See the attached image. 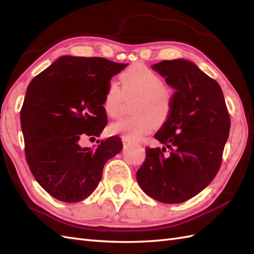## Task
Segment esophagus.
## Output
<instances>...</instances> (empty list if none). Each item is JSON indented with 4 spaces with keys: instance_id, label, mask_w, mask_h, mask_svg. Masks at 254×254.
<instances>
[{
    "instance_id": "1",
    "label": "esophagus",
    "mask_w": 254,
    "mask_h": 254,
    "mask_svg": "<svg viewBox=\"0 0 254 254\" xmlns=\"http://www.w3.org/2000/svg\"><path fill=\"white\" fill-rule=\"evenodd\" d=\"M122 141H123V143H124V145H130V144H133L131 141L128 140L127 137H123Z\"/></svg>"
}]
</instances>
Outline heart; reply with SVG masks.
<instances>
[{
  "mask_svg": "<svg viewBox=\"0 0 254 254\" xmlns=\"http://www.w3.org/2000/svg\"><path fill=\"white\" fill-rule=\"evenodd\" d=\"M125 92L137 94L133 102L130 117L123 118L110 125V131L122 134L128 140H140L155 127L156 123H162L171 110L172 94L165 88L162 78L150 68L141 64L133 65L121 75ZM123 91L117 81H110L104 95V109L111 118H118L121 113ZM155 121H153V120Z\"/></svg>",
  "mask_w": 254,
  "mask_h": 254,
  "instance_id": "obj_1",
  "label": "heart"
}]
</instances>
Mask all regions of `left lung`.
<instances>
[{
	"instance_id": "8db88e82",
	"label": "left lung",
	"mask_w": 254,
	"mask_h": 254,
	"mask_svg": "<svg viewBox=\"0 0 254 254\" xmlns=\"http://www.w3.org/2000/svg\"><path fill=\"white\" fill-rule=\"evenodd\" d=\"M151 68L176 91L167 120L155 134L164 146L146 147L136 180L155 200L181 203L200 193L216 176L230 117L220 86L194 63L163 60Z\"/></svg>"
}]
</instances>
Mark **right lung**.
Returning a JSON list of instances; mask_svg holds the SVG:
<instances>
[{
	"instance_id": "obj_1",
	"label": "right lung",
	"mask_w": 254,
	"mask_h": 254,
	"mask_svg": "<svg viewBox=\"0 0 254 254\" xmlns=\"http://www.w3.org/2000/svg\"><path fill=\"white\" fill-rule=\"evenodd\" d=\"M127 65L66 55L28 84L21 109L26 161L37 182L58 200L71 203L88 198L107 161L123 149L119 136L96 148L81 147L80 140L101 135L107 125L106 89Z\"/></svg>"
}]
</instances>
